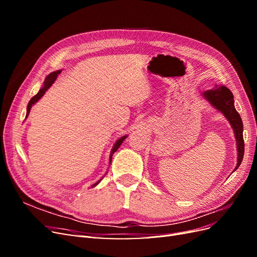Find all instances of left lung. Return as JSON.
<instances>
[{"mask_svg":"<svg viewBox=\"0 0 257 257\" xmlns=\"http://www.w3.org/2000/svg\"><path fill=\"white\" fill-rule=\"evenodd\" d=\"M205 98L211 103L217 110H220L231 124L232 130L235 132L238 150V163L235 170L239 167L243 159L244 154V141H243V124L234 106V95L226 87H216L215 89L204 92Z\"/></svg>","mask_w":257,"mask_h":257,"instance_id":"1","label":"left lung"}]
</instances>
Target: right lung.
Returning <instances> with one entry per match:
<instances>
[{"label":"right lung","mask_w":257,"mask_h":257,"mask_svg":"<svg viewBox=\"0 0 257 257\" xmlns=\"http://www.w3.org/2000/svg\"><path fill=\"white\" fill-rule=\"evenodd\" d=\"M61 73V71H57V72H53V73H51V74H49L47 77H46V79H45V83H44V87L38 91V93L36 95H34L32 98L30 99V102H29V104H28V107H27V115L26 116H28L29 115V113H30V110H31V107H32L38 99H40L44 94H45V92L47 91L50 87H51V84L56 81V79H57V77H58V75ZM126 138V136H123V137H121L120 139H118V142L115 143V145L113 146V148H112V150H111V153H110V163H111V158H112V154L119 149V147L121 146V144L124 142V139ZM100 181V180H99ZM99 181H97L96 183H94L92 185V188H94L95 185H97L98 184V182Z\"/></svg>","instance_id":"1"}]
</instances>
